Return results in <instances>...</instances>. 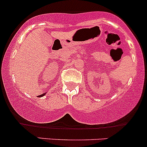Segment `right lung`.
Here are the masks:
<instances>
[{"label":"right lung","mask_w":147,"mask_h":147,"mask_svg":"<svg viewBox=\"0 0 147 147\" xmlns=\"http://www.w3.org/2000/svg\"><path fill=\"white\" fill-rule=\"evenodd\" d=\"M45 94V93H43L42 94H40V95H39V97H42V96H44Z\"/></svg>","instance_id":"1"}]
</instances>
